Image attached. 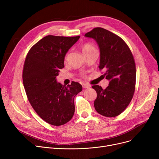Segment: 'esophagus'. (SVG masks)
<instances>
[{
  "instance_id": "34e87169",
  "label": "esophagus",
  "mask_w": 159,
  "mask_h": 159,
  "mask_svg": "<svg viewBox=\"0 0 159 159\" xmlns=\"http://www.w3.org/2000/svg\"><path fill=\"white\" fill-rule=\"evenodd\" d=\"M82 88H89V86L86 84H82Z\"/></svg>"
}]
</instances>
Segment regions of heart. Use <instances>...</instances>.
Listing matches in <instances>:
<instances>
[{
  "label": "heart",
  "mask_w": 159,
  "mask_h": 159,
  "mask_svg": "<svg viewBox=\"0 0 159 159\" xmlns=\"http://www.w3.org/2000/svg\"><path fill=\"white\" fill-rule=\"evenodd\" d=\"M81 48H82V52L84 54L86 53H88L89 52H91V51H93V50H96L93 45H91L89 43L84 44L81 46ZM68 54L66 55V58H67V57H68Z\"/></svg>",
  "instance_id": "1"
}]
</instances>
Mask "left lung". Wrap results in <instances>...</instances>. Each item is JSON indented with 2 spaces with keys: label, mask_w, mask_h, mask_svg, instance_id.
<instances>
[{
  "label": "left lung",
  "mask_w": 159,
  "mask_h": 159,
  "mask_svg": "<svg viewBox=\"0 0 159 159\" xmlns=\"http://www.w3.org/2000/svg\"><path fill=\"white\" fill-rule=\"evenodd\" d=\"M85 37L93 39L101 52L100 70L110 81L105 89L93 86L97 96L94 106L97 113L114 117L122 113L133 97L135 89L136 68L134 58L127 44L118 35L102 28H95Z\"/></svg>",
  "instance_id": "obj_1"
}]
</instances>
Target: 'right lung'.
<instances>
[{
  "label": "right lung",
  "mask_w": 159,
  "mask_h": 159,
  "mask_svg": "<svg viewBox=\"0 0 159 159\" xmlns=\"http://www.w3.org/2000/svg\"><path fill=\"white\" fill-rule=\"evenodd\" d=\"M79 38L46 36L31 47L25 59L22 79L28 101L40 117L53 126L72 119L75 97L82 89L79 82L65 86L56 79L64 67L66 53Z\"/></svg>",
  "instance_id": "1"
}]
</instances>
